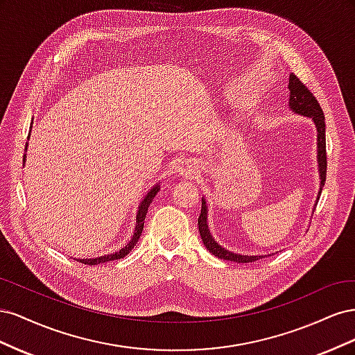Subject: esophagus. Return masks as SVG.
Masks as SVG:
<instances>
[{
	"label": "esophagus",
	"instance_id": "34e87169",
	"mask_svg": "<svg viewBox=\"0 0 355 355\" xmlns=\"http://www.w3.org/2000/svg\"><path fill=\"white\" fill-rule=\"evenodd\" d=\"M198 163L197 161H191V159H184L180 161L176 167V171L180 176H194L198 173Z\"/></svg>",
	"mask_w": 355,
	"mask_h": 355
}]
</instances>
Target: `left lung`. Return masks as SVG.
<instances>
[{"label":"left lung","instance_id":"1","mask_svg":"<svg viewBox=\"0 0 355 355\" xmlns=\"http://www.w3.org/2000/svg\"><path fill=\"white\" fill-rule=\"evenodd\" d=\"M288 108L292 110L295 114H300L304 116L311 118L317 127V161H318V173H320V191L317 196L315 206L321 196V189L324 187L326 182V171H327V155H326V124H324V114L318 101L314 98V94L309 92L306 85L300 81L295 73H290L288 77ZM207 204L206 200H201V213L198 216V231L201 235V240L206 245V249L214 254L219 259L223 261H231L237 263H249L254 262L257 259H262L263 256H247V254H239L225 249L216 240L213 239L210 234L209 225H207ZM271 256V254H270Z\"/></svg>","mask_w":355,"mask_h":355}]
</instances>
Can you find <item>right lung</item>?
I'll use <instances>...</instances> for the list:
<instances>
[{
	"label": "right lung",
	"mask_w": 355,
	"mask_h": 355,
	"mask_svg": "<svg viewBox=\"0 0 355 355\" xmlns=\"http://www.w3.org/2000/svg\"><path fill=\"white\" fill-rule=\"evenodd\" d=\"M28 148V144H26ZM25 148V151H26ZM26 158V155H24V159ZM159 191V185H155L154 188L149 189L148 194L145 196V198L142 200V202L139 204V209H137V214H136V228L133 232V237L132 240L128 241L123 249H120L118 252H114L111 254H105V256H99V257H93V259H77L78 262L84 263V265H99V263H105V262H110V261H116V259H121V257L127 256L133 250V247L136 245L137 240L141 239V234L144 231V223H145V218H146V213H148V207L149 204L153 202L154 197L157 196V192Z\"/></svg>",
	"instance_id": "obj_1"
}]
</instances>
